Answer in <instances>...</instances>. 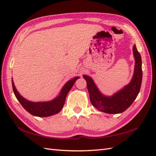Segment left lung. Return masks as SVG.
<instances>
[{"label": "left lung", "instance_id": "1", "mask_svg": "<svg viewBox=\"0 0 156 156\" xmlns=\"http://www.w3.org/2000/svg\"><path fill=\"white\" fill-rule=\"evenodd\" d=\"M133 51L136 60L133 77L129 85L113 96L106 97L101 95L93 79L89 76H83L87 81L90 101L96 109L107 113H120L125 112L136 99L142 81V69L141 57L137 50L136 44L133 45Z\"/></svg>", "mask_w": 156, "mask_h": 156}]
</instances>
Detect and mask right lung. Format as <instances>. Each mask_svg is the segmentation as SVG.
<instances>
[{"mask_svg": "<svg viewBox=\"0 0 156 156\" xmlns=\"http://www.w3.org/2000/svg\"><path fill=\"white\" fill-rule=\"evenodd\" d=\"M79 78V77H76L74 79H73L72 80L69 81L62 89L60 95L57 98L53 99V101L49 102L34 103L29 101L19 95L18 91H16L15 85H14L12 80V85L14 93H15L16 99L19 100L20 104L27 112L34 116L47 117L60 112V111L63 108L65 104V99H66L67 93L70 91L73 85L75 83V81Z\"/></svg>", "mask_w": 156, "mask_h": 156, "instance_id": "add662e5", "label": "right lung"}]
</instances>
